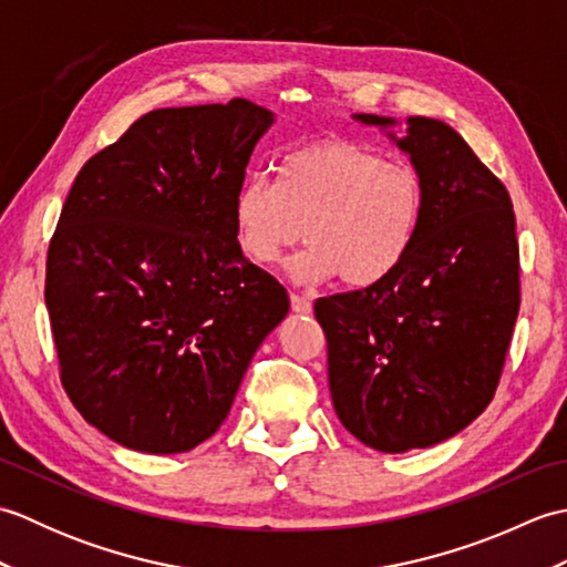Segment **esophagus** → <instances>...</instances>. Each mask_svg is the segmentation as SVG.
Returning <instances> with one entry per match:
<instances>
[{"instance_id":"34e87169","label":"esophagus","mask_w":567,"mask_h":567,"mask_svg":"<svg viewBox=\"0 0 567 567\" xmlns=\"http://www.w3.org/2000/svg\"><path fill=\"white\" fill-rule=\"evenodd\" d=\"M290 305H292V311H297V315H309V311H311V302H309L305 295L292 292L290 295Z\"/></svg>"}]
</instances>
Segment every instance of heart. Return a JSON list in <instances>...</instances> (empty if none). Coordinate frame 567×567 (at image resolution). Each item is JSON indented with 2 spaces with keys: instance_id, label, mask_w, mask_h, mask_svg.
Listing matches in <instances>:
<instances>
[{
  "instance_id": "b5f03b06",
  "label": "heart",
  "mask_w": 567,
  "mask_h": 567,
  "mask_svg": "<svg viewBox=\"0 0 567 567\" xmlns=\"http://www.w3.org/2000/svg\"><path fill=\"white\" fill-rule=\"evenodd\" d=\"M275 171V183L248 179L234 199L236 246L250 262L272 265L307 238L295 277L339 275L363 290L392 277L414 250L426 214V185L414 165L327 138L287 153Z\"/></svg>"
}]
</instances>
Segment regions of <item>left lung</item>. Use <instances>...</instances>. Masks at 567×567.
Masks as SVG:
<instances>
[{"mask_svg": "<svg viewBox=\"0 0 567 567\" xmlns=\"http://www.w3.org/2000/svg\"><path fill=\"white\" fill-rule=\"evenodd\" d=\"M406 126L404 138H390L426 185L414 250L384 282L315 305L336 414L382 453L429 449L485 412L522 302L507 187L449 124L412 116Z\"/></svg>", "mask_w": 567, "mask_h": 567, "instance_id": "8db88e82", "label": "left lung"}]
</instances>
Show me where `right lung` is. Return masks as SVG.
Here are the masks:
<instances>
[{"instance_id":"add662e5","label":"right lung","mask_w":567,"mask_h":567,"mask_svg":"<svg viewBox=\"0 0 567 567\" xmlns=\"http://www.w3.org/2000/svg\"><path fill=\"white\" fill-rule=\"evenodd\" d=\"M270 124L248 100L155 110L72 183L45 262L60 382L126 449L185 453L214 436L290 309L234 236Z\"/></svg>"}]
</instances>
